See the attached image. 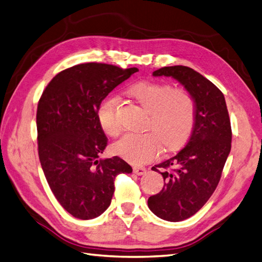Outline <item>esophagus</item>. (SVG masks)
Listing matches in <instances>:
<instances>
[{
  "label": "esophagus",
  "mask_w": 262,
  "mask_h": 262,
  "mask_svg": "<svg viewBox=\"0 0 262 262\" xmlns=\"http://www.w3.org/2000/svg\"><path fill=\"white\" fill-rule=\"evenodd\" d=\"M133 172L137 175H143L146 172V169L142 166H133Z\"/></svg>",
  "instance_id": "obj_1"
}]
</instances>
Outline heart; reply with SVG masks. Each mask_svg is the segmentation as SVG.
<instances>
[{
	"label": "heart",
	"mask_w": 262,
	"mask_h": 262,
	"mask_svg": "<svg viewBox=\"0 0 262 262\" xmlns=\"http://www.w3.org/2000/svg\"><path fill=\"white\" fill-rule=\"evenodd\" d=\"M147 112L144 133H125L112 146L114 152L133 164H145L161 152H171L186 143L196 120V103L186 89L168 83L139 81L126 91ZM119 100L107 97L98 108V121L102 130L116 137L121 130L118 116Z\"/></svg>",
	"instance_id": "b5f03b06"
}]
</instances>
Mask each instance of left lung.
Masks as SVG:
<instances>
[{"label": "left lung", "mask_w": 262, "mask_h": 262, "mask_svg": "<svg viewBox=\"0 0 262 262\" xmlns=\"http://www.w3.org/2000/svg\"><path fill=\"white\" fill-rule=\"evenodd\" d=\"M154 77H172L193 96L195 125L185 147L154 165L164 186L147 200L154 215L167 222H181L199 211L213 195L231 148V126L225 97L215 84L186 66L163 67Z\"/></svg>", "instance_id": "obj_1"}]
</instances>
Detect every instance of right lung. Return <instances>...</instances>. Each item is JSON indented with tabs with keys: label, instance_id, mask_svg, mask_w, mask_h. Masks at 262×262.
Masks as SVG:
<instances>
[{
	"label": "right lung",
	"instance_id": "right-lung-1",
	"mask_svg": "<svg viewBox=\"0 0 262 262\" xmlns=\"http://www.w3.org/2000/svg\"><path fill=\"white\" fill-rule=\"evenodd\" d=\"M139 69L79 63L56 75L36 114L38 157L56 200L78 219L100 216L110 206L115 179L131 173L119 157L99 159L108 139L98 121L101 101Z\"/></svg>",
	"mask_w": 262,
	"mask_h": 262
}]
</instances>
